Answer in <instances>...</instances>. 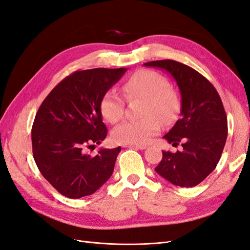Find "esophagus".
Masks as SVG:
<instances>
[{"label":"esophagus","instance_id":"1","mask_svg":"<svg viewBox=\"0 0 250 250\" xmlns=\"http://www.w3.org/2000/svg\"><path fill=\"white\" fill-rule=\"evenodd\" d=\"M123 147L125 148H131V149H140V150H144L146 149V145H123Z\"/></svg>","mask_w":250,"mask_h":250}]
</instances>
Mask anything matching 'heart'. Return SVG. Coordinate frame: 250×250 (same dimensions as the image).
Returning <instances> with one entry per match:
<instances>
[{"label":"heart","mask_w":250,"mask_h":250,"mask_svg":"<svg viewBox=\"0 0 250 250\" xmlns=\"http://www.w3.org/2000/svg\"><path fill=\"white\" fill-rule=\"evenodd\" d=\"M128 98H145L143 116L138 121H126L111 132L112 140L124 145H144L161 131L160 119L170 123L177 112V99L169 82L162 74L152 70H139L128 77L122 86ZM100 112L107 122L115 124L123 117L124 100L116 89H109L100 100Z\"/></svg>","instance_id":"heart-1"}]
</instances>
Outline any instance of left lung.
<instances>
[{
	"label": "left lung",
	"mask_w": 250,
	"mask_h": 250,
	"mask_svg": "<svg viewBox=\"0 0 250 250\" xmlns=\"http://www.w3.org/2000/svg\"><path fill=\"white\" fill-rule=\"evenodd\" d=\"M169 73L180 92L179 119L164 139L183 150L163 151L155 171L172 185L191 188L199 185L216 168L228 138V118L214 85L200 73L175 60L144 63Z\"/></svg>",
	"instance_id": "1"
}]
</instances>
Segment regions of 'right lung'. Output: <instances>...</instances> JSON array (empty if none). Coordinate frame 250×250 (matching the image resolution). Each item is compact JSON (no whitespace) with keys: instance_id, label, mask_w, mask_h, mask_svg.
Listing matches in <instances>:
<instances>
[{"instance_id":"right-lung-1","label":"right lung","mask_w":250,"mask_h":250,"mask_svg":"<svg viewBox=\"0 0 250 250\" xmlns=\"http://www.w3.org/2000/svg\"><path fill=\"white\" fill-rule=\"evenodd\" d=\"M126 71L98 67L74 72L52 89L36 113L31 132L34 161L65 197L92 195L111 176L121 147L101 148L96 156L85 149L106 138L100 100Z\"/></svg>"}]
</instances>
